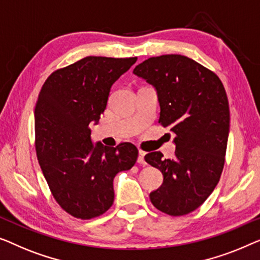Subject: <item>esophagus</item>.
I'll return each mask as SVG.
<instances>
[{
	"mask_svg": "<svg viewBox=\"0 0 260 260\" xmlns=\"http://www.w3.org/2000/svg\"><path fill=\"white\" fill-rule=\"evenodd\" d=\"M145 155H146V153H145V152L139 151L138 162H139V164H141V165H146V161H145Z\"/></svg>",
	"mask_w": 260,
	"mask_h": 260,
	"instance_id": "obj_1",
	"label": "esophagus"
}]
</instances>
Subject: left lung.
Wrapping results in <instances>:
<instances>
[{
    "instance_id": "8db88e82",
    "label": "left lung",
    "mask_w": 260,
    "mask_h": 260,
    "mask_svg": "<svg viewBox=\"0 0 260 260\" xmlns=\"http://www.w3.org/2000/svg\"><path fill=\"white\" fill-rule=\"evenodd\" d=\"M133 73L155 89L159 123L174 134L173 159H164L160 152L145 156L164 177L149 199L164 213L187 214L220 179L230 132L228 95L213 72L179 54L149 57Z\"/></svg>"
}]
</instances>
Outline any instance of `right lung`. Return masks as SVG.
<instances>
[{"label": "right lung", "instance_id": "add662e5", "mask_svg": "<svg viewBox=\"0 0 260 260\" xmlns=\"http://www.w3.org/2000/svg\"><path fill=\"white\" fill-rule=\"evenodd\" d=\"M138 57L87 56L54 72L35 107L36 154L54 198L80 219L104 214L114 202L113 180L138 159L131 142L107 147L93 144L90 123L98 125L111 88Z\"/></svg>", "mask_w": 260, "mask_h": 260}]
</instances>
